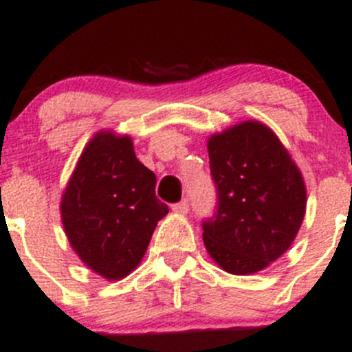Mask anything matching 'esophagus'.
I'll list each match as a JSON object with an SVG mask.
<instances>
[{"label":"esophagus","mask_w":352,"mask_h":352,"mask_svg":"<svg viewBox=\"0 0 352 352\" xmlns=\"http://www.w3.org/2000/svg\"><path fill=\"white\" fill-rule=\"evenodd\" d=\"M172 210L175 211V213H179V214H186L187 211H189V199H182L180 203L173 204Z\"/></svg>","instance_id":"1"}]
</instances>
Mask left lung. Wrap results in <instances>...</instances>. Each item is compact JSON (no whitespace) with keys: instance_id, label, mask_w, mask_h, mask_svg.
I'll return each mask as SVG.
<instances>
[{"instance_id":"left-lung-1","label":"left lung","mask_w":352,"mask_h":352,"mask_svg":"<svg viewBox=\"0 0 352 352\" xmlns=\"http://www.w3.org/2000/svg\"><path fill=\"white\" fill-rule=\"evenodd\" d=\"M217 211L203 223L208 254L221 270H265L294 242L306 213L301 170L274 131L245 120L208 139Z\"/></svg>"}]
</instances>
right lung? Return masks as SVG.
<instances>
[{
	"label": "right lung",
	"mask_w": 352,
	"mask_h": 352,
	"mask_svg": "<svg viewBox=\"0 0 352 352\" xmlns=\"http://www.w3.org/2000/svg\"><path fill=\"white\" fill-rule=\"evenodd\" d=\"M156 175L129 135L101 131L85 144L61 196V221L75 254L107 280L138 268L168 206L156 197Z\"/></svg>",
	"instance_id": "1"
}]
</instances>
